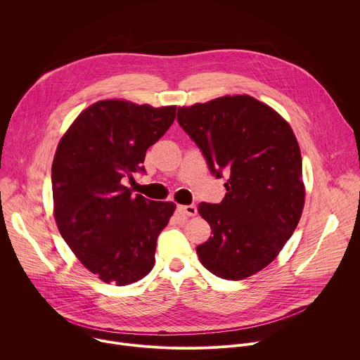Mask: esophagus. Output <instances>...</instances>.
Listing matches in <instances>:
<instances>
[{"label":"esophagus","mask_w":360,"mask_h":360,"mask_svg":"<svg viewBox=\"0 0 360 360\" xmlns=\"http://www.w3.org/2000/svg\"><path fill=\"white\" fill-rule=\"evenodd\" d=\"M178 210L182 214H185L186 217H195L198 214V210H196L195 205H179Z\"/></svg>","instance_id":"esophagus-1"}]
</instances>
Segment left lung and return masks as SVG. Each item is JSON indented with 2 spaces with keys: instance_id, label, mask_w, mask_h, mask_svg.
Masks as SVG:
<instances>
[{
  "instance_id": "obj_1",
  "label": "left lung",
  "mask_w": 360,
  "mask_h": 360,
  "mask_svg": "<svg viewBox=\"0 0 360 360\" xmlns=\"http://www.w3.org/2000/svg\"><path fill=\"white\" fill-rule=\"evenodd\" d=\"M178 122L217 178L221 203H199L212 236L196 246L200 264L240 281L266 268L296 229L304 205L297 139L274 108L250 95H225L178 108Z\"/></svg>"
}]
</instances>
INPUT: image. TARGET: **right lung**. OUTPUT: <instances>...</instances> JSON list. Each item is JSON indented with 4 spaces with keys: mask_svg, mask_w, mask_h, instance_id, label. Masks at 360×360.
I'll return each mask as SVG.
<instances>
[{
    "mask_svg": "<svg viewBox=\"0 0 360 360\" xmlns=\"http://www.w3.org/2000/svg\"><path fill=\"white\" fill-rule=\"evenodd\" d=\"M175 105L102 99L65 131L53 161L54 218L78 261L105 283L125 286L155 264L157 239L176 205L132 195L146 149L172 125Z\"/></svg>",
    "mask_w": 360,
    "mask_h": 360,
    "instance_id": "add662e5",
    "label": "right lung"
}]
</instances>
